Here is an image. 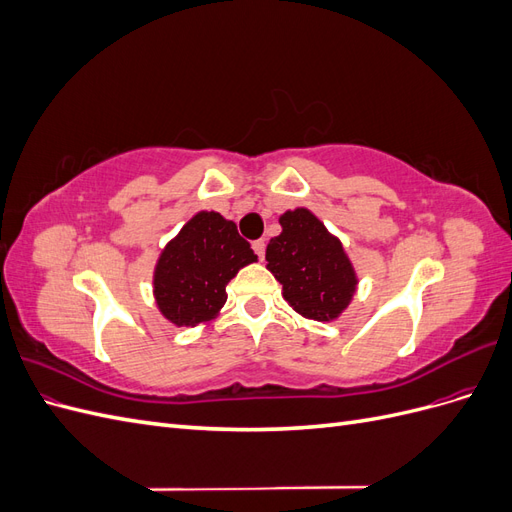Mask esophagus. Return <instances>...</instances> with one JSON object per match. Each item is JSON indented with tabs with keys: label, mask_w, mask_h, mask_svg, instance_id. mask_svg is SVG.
<instances>
[{
	"label": "esophagus",
	"mask_w": 512,
	"mask_h": 512,
	"mask_svg": "<svg viewBox=\"0 0 512 512\" xmlns=\"http://www.w3.org/2000/svg\"><path fill=\"white\" fill-rule=\"evenodd\" d=\"M252 247H254V252L258 254V258H260V260L265 258V250H267V243H265V239H258V241H254V243H252Z\"/></svg>",
	"instance_id": "34e87169"
}]
</instances>
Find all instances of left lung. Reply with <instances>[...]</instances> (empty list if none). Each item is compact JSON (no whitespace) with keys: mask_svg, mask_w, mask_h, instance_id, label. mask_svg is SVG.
Listing matches in <instances>:
<instances>
[{"mask_svg":"<svg viewBox=\"0 0 512 512\" xmlns=\"http://www.w3.org/2000/svg\"><path fill=\"white\" fill-rule=\"evenodd\" d=\"M282 232L267 245V269L282 284L294 312L318 322L335 320L356 292V271L344 245L309 209L280 215Z\"/></svg>","mask_w":512,"mask_h":512,"instance_id":"left-lung-1","label":"left lung"}]
</instances>
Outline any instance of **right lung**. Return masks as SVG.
Returning a JSON list of instances; mask_svg holds the SVG:
<instances>
[{"mask_svg":"<svg viewBox=\"0 0 512 512\" xmlns=\"http://www.w3.org/2000/svg\"><path fill=\"white\" fill-rule=\"evenodd\" d=\"M258 256L237 224L215 211H200L162 250L153 271V297L177 327H196L218 316L226 286Z\"/></svg>","mask_w":512,"mask_h":512,"instance_id":"1","label":"right lung"}]
</instances>
